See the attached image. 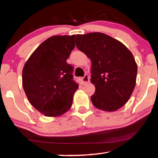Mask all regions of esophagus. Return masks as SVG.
Listing matches in <instances>:
<instances>
[{
  "label": "esophagus",
  "mask_w": 158,
  "mask_h": 158,
  "mask_svg": "<svg viewBox=\"0 0 158 158\" xmlns=\"http://www.w3.org/2000/svg\"><path fill=\"white\" fill-rule=\"evenodd\" d=\"M90 81V79H89V76L87 74H85V75L84 76V77H82V81L84 84H87V83H89Z\"/></svg>",
  "instance_id": "obj_1"
}]
</instances>
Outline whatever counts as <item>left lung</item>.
<instances>
[{"label":"left lung","mask_w":158,"mask_h":158,"mask_svg":"<svg viewBox=\"0 0 158 158\" xmlns=\"http://www.w3.org/2000/svg\"><path fill=\"white\" fill-rule=\"evenodd\" d=\"M76 46L91 60L90 81L95 91L90 99L96 108L114 111L127 102L134 90L137 66L129 49L102 33L77 35Z\"/></svg>","instance_id":"8db88e82"}]
</instances>
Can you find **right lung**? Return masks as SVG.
<instances>
[{
	"instance_id": "obj_1",
	"label": "right lung",
	"mask_w": 158,
	"mask_h": 158,
	"mask_svg": "<svg viewBox=\"0 0 158 158\" xmlns=\"http://www.w3.org/2000/svg\"><path fill=\"white\" fill-rule=\"evenodd\" d=\"M74 47L75 35L52 36L37 48L23 67L26 95L45 116H60L71 107L79 85L73 79V66L66 60Z\"/></svg>"
}]
</instances>
